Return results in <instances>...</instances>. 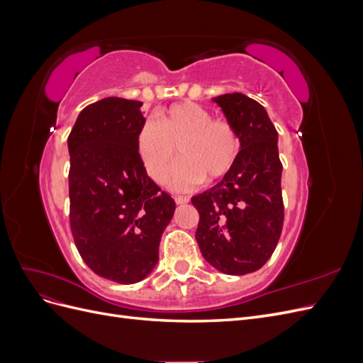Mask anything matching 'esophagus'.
<instances>
[{
	"mask_svg": "<svg viewBox=\"0 0 363 363\" xmlns=\"http://www.w3.org/2000/svg\"><path fill=\"white\" fill-rule=\"evenodd\" d=\"M174 200H175V203H177V204H186V203L189 201L188 196H182V195L174 196Z\"/></svg>",
	"mask_w": 363,
	"mask_h": 363,
	"instance_id": "34e87169",
	"label": "esophagus"
}]
</instances>
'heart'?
<instances>
[{"label": "heart", "instance_id": "obj_1", "mask_svg": "<svg viewBox=\"0 0 363 363\" xmlns=\"http://www.w3.org/2000/svg\"><path fill=\"white\" fill-rule=\"evenodd\" d=\"M136 148L147 174L156 183L168 177L171 164L182 152V160L171 172L169 183L177 191H189L207 175L219 180L232 171L242 150L238 130L203 106L184 101L157 112V123L147 119L136 133Z\"/></svg>", "mask_w": 363, "mask_h": 363}]
</instances>
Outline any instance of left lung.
<instances>
[{
    "mask_svg": "<svg viewBox=\"0 0 363 363\" xmlns=\"http://www.w3.org/2000/svg\"><path fill=\"white\" fill-rule=\"evenodd\" d=\"M242 139L236 167L192 196L200 213L195 239L213 268L244 276L262 268L281 235L284 206L277 130L262 104L244 94L213 98Z\"/></svg>",
    "mask_w": 363,
    "mask_h": 363,
    "instance_id": "left-lung-1",
    "label": "left lung"
}]
</instances>
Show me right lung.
<instances>
[{
  "label": "right lung",
  "mask_w": 363,
  "mask_h": 363,
  "mask_svg": "<svg viewBox=\"0 0 363 363\" xmlns=\"http://www.w3.org/2000/svg\"><path fill=\"white\" fill-rule=\"evenodd\" d=\"M140 101L108 96L86 106L68 136L69 224L96 276L123 284L145 279L175 201L152 182L136 148Z\"/></svg>",
  "instance_id": "add662e5"
}]
</instances>
